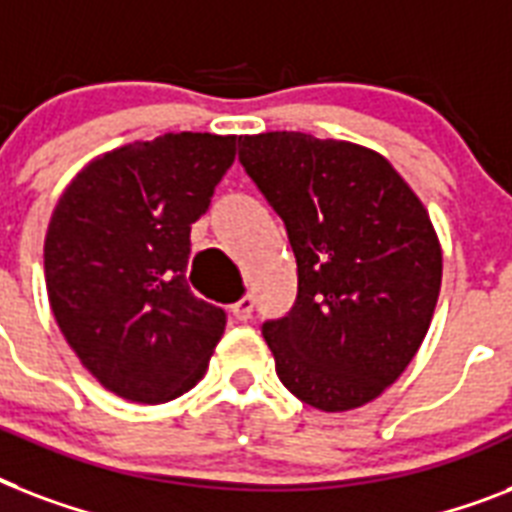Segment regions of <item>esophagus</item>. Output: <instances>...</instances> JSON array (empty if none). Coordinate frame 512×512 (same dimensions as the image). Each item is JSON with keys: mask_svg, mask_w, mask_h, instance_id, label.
<instances>
[{"mask_svg": "<svg viewBox=\"0 0 512 512\" xmlns=\"http://www.w3.org/2000/svg\"><path fill=\"white\" fill-rule=\"evenodd\" d=\"M252 308H255V300H252L249 295H244L241 300H236V303L231 305L233 316H236L239 321H247L249 316H252Z\"/></svg>", "mask_w": 512, "mask_h": 512, "instance_id": "34e87169", "label": "esophagus"}]
</instances>
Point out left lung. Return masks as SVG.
I'll return each mask as SVG.
<instances>
[{"instance_id": "1", "label": "left lung", "mask_w": 512, "mask_h": 512, "mask_svg": "<svg viewBox=\"0 0 512 512\" xmlns=\"http://www.w3.org/2000/svg\"><path fill=\"white\" fill-rule=\"evenodd\" d=\"M239 159L287 225L297 303L263 337L284 388L348 412L401 377L441 292V241L420 196L374 148L308 132L239 138Z\"/></svg>"}]
</instances>
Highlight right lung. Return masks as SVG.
Instances as JSON below:
<instances>
[{
  "mask_svg": "<svg viewBox=\"0 0 512 512\" xmlns=\"http://www.w3.org/2000/svg\"><path fill=\"white\" fill-rule=\"evenodd\" d=\"M236 135L167 132L95 156L60 193L44 236L52 316L116 396L164 404L204 377L223 308L185 284L191 225L233 164Z\"/></svg>",
  "mask_w": 512,
  "mask_h": 512,
  "instance_id": "obj_1",
  "label": "right lung"
}]
</instances>
